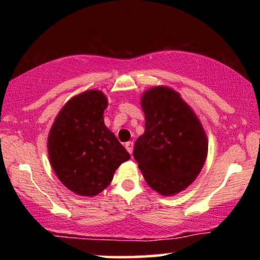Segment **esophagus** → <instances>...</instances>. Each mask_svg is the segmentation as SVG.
Here are the masks:
<instances>
[{
	"instance_id": "34e87169",
	"label": "esophagus",
	"mask_w": 260,
	"mask_h": 260,
	"mask_svg": "<svg viewBox=\"0 0 260 260\" xmlns=\"http://www.w3.org/2000/svg\"><path fill=\"white\" fill-rule=\"evenodd\" d=\"M125 148H126V150H127V152H129L130 155L133 154V151H134V142H126Z\"/></svg>"
}]
</instances>
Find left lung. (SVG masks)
I'll return each mask as SVG.
<instances>
[{"label":"left lung","mask_w":260,"mask_h":260,"mask_svg":"<svg viewBox=\"0 0 260 260\" xmlns=\"http://www.w3.org/2000/svg\"><path fill=\"white\" fill-rule=\"evenodd\" d=\"M145 131L137 138L134 157L145 181L162 195L183 190L201 172L207 137L200 120L176 91L152 87L141 101Z\"/></svg>","instance_id":"1"}]
</instances>
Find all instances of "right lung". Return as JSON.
I'll list each match as a JSON object with an SVG mask.
<instances>
[{
    "mask_svg": "<svg viewBox=\"0 0 260 260\" xmlns=\"http://www.w3.org/2000/svg\"><path fill=\"white\" fill-rule=\"evenodd\" d=\"M104 93L83 92L59 112L48 136V155L59 180L76 194L94 197L112 181L129 152L105 126Z\"/></svg>",
    "mask_w": 260,
    "mask_h": 260,
    "instance_id": "right-lung-1",
    "label": "right lung"
}]
</instances>
